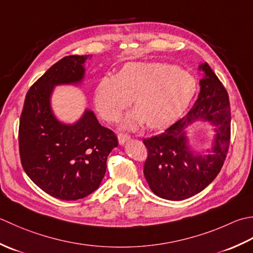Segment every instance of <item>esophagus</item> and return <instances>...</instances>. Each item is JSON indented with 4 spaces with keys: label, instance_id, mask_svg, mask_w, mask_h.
<instances>
[{
    "label": "esophagus",
    "instance_id": "obj_1",
    "mask_svg": "<svg viewBox=\"0 0 253 253\" xmlns=\"http://www.w3.org/2000/svg\"><path fill=\"white\" fill-rule=\"evenodd\" d=\"M128 140H130V135H127V134L120 133L119 135H118V141H119L120 145H123V144L126 143Z\"/></svg>",
    "mask_w": 253,
    "mask_h": 253
}]
</instances>
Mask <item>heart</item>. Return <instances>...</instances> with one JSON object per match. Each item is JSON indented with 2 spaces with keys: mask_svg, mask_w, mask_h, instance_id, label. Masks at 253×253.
Masks as SVG:
<instances>
[{
  "mask_svg": "<svg viewBox=\"0 0 253 253\" xmlns=\"http://www.w3.org/2000/svg\"><path fill=\"white\" fill-rule=\"evenodd\" d=\"M197 91L192 74L165 62H130L117 75L108 74L98 83L95 105L100 116L115 122L133 105L122 126L137 130L163 128L178 120L191 104Z\"/></svg>",
  "mask_w": 253,
  "mask_h": 253,
  "instance_id": "obj_1",
  "label": "heart"
}]
</instances>
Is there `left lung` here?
<instances>
[{"mask_svg":"<svg viewBox=\"0 0 253 253\" xmlns=\"http://www.w3.org/2000/svg\"><path fill=\"white\" fill-rule=\"evenodd\" d=\"M201 90L193 107L181 119L159 135L145 138L148 157L144 176L157 197L181 201L204 190L219 173L230 140V109L227 90L218 77L204 63ZM197 121L213 126L212 145L199 153L188 143L187 127Z\"/></svg>","mask_w":253,"mask_h":253,"instance_id":"8db88e82","label":"left lung"}]
</instances>
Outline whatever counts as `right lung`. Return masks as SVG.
Segmentation results:
<instances>
[{"label":"right lung","instance_id":"1","mask_svg":"<svg viewBox=\"0 0 253 253\" xmlns=\"http://www.w3.org/2000/svg\"><path fill=\"white\" fill-rule=\"evenodd\" d=\"M91 55H69L56 62L30 87L19 121V154L27 176L51 197L75 201L100 185L107 158L118 140L85 109L74 123L55 117L51 97L55 86H79Z\"/></svg>","mask_w":253,"mask_h":253}]
</instances>
